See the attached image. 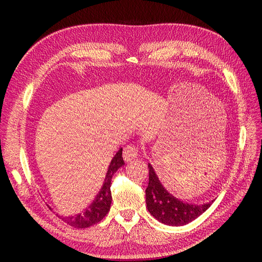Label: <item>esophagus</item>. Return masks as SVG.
Returning a JSON list of instances; mask_svg holds the SVG:
<instances>
[{
    "instance_id": "obj_1",
    "label": "esophagus",
    "mask_w": 262,
    "mask_h": 262,
    "mask_svg": "<svg viewBox=\"0 0 262 262\" xmlns=\"http://www.w3.org/2000/svg\"><path fill=\"white\" fill-rule=\"evenodd\" d=\"M137 157V148L133 145H128L124 148L122 152V158H124L125 162H130L132 160H134Z\"/></svg>"
}]
</instances>
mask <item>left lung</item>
Returning <instances> with one entry per match:
<instances>
[{"mask_svg": "<svg viewBox=\"0 0 262 262\" xmlns=\"http://www.w3.org/2000/svg\"><path fill=\"white\" fill-rule=\"evenodd\" d=\"M146 207L155 220L169 226H182L196 220L207 210L214 200L203 205L182 202L160 181L153 166L148 163V186L145 190Z\"/></svg>", "mask_w": 262, "mask_h": 262, "instance_id": "left-lung-1", "label": "left lung"}]
</instances>
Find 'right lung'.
<instances>
[{"mask_svg": "<svg viewBox=\"0 0 262 262\" xmlns=\"http://www.w3.org/2000/svg\"><path fill=\"white\" fill-rule=\"evenodd\" d=\"M124 164L125 162L124 160H122V148L120 147L119 151L115 154V157L111 160V162L108 166L107 173H105L103 185L100 188V191L97 193V196L93 199V202L89 205L85 209H83L81 213L66 217L58 216L59 219L64 221L65 223H68L69 225L76 227V229H85V227H90L94 224L99 223L110 210L111 200H113L110 190L111 179H113V176L116 173V171Z\"/></svg>", "mask_w": 262, "mask_h": 262, "instance_id": "1", "label": "right lung"}]
</instances>
